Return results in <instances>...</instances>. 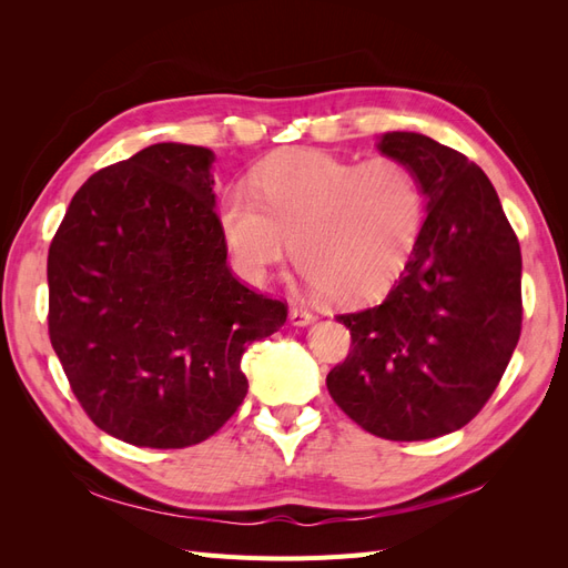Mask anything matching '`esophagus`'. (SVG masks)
<instances>
[{"instance_id":"34e87169","label":"esophagus","mask_w":568,"mask_h":568,"mask_svg":"<svg viewBox=\"0 0 568 568\" xmlns=\"http://www.w3.org/2000/svg\"><path fill=\"white\" fill-rule=\"evenodd\" d=\"M288 320H291V324H296V326H305V324H311L313 320H315V315H313V311H307L305 305H291L288 307Z\"/></svg>"}]
</instances>
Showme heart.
Instances as JSON below:
<instances>
[{
  "label": "heart",
  "mask_w": 568,
  "mask_h": 568,
  "mask_svg": "<svg viewBox=\"0 0 568 568\" xmlns=\"http://www.w3.org/2000/svg\"><path fill=\"white\" fill-rule=\"evenodd\" d=\"M422 225V182L393 156L357 163L324 151L282 153L220 205L222 239L244 280L265 282L294 244L305 284L341 303L398 280Z\"/></svg>",
  "instance_id": "heart-1"
}]
</instances>
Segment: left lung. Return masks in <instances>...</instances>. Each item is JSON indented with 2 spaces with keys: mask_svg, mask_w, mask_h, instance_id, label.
Returning <instances> with one entry per match:
<instances>
[{
  "mask_svg": "<svg viewBox=\"0 0 568 568\" xmlns=\"http://www.w3.org/2000/svg\"><path fill=\"white\" fill-rule=\"evenodd\" d=\"M386 156L415 170L426 220L403 277L379 305L336 315L348 357L326 374L334 403L386 440L469 424L521 336V248L484 170L417 132H386Z\"/></svg>",
  "mask_w": 568,
  "mask_h": 568,
  "instance_id": "left-lung-1",
  "label": "left lung"
}]
</instances>
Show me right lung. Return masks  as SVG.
<instances>
[{"label": "right lung", "mask_w": 568, "mask_h": 568, "mask_svg": "<svg viewBox=\"0 0 568 568\" xmlns=\"http://www.w3.org/2000/svg\"><path fill=\"white\" fill-rule=\"evenodd\" d=\"M211 149L163 142L84 182L47 257L49 338L109 436L189 448L244 403L242 355L286 303L227 267Z\"/></svg>", "instance_id": "right-lung-1"}]
</instances>
